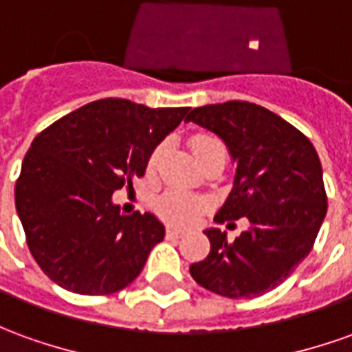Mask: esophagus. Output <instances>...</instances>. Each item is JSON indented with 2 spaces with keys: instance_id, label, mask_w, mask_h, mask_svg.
Wrapping results in <instances>:
<instances>
[{
  "instance_id": "34e87169",
  "label": "esophagus",
  "mask_w": 352,
  "mask_h": 352,
  "mask_svg": "<svg viewBox=\"0 0 352 352\" xmlns=\"http://www.w3.org/2000/svg\"><path fill=\"white\" fill-rule=\"evenodd\" d=\"M168 236L169 238H179V236H183L184 234V230L183 228H179V227H168Z\"/></svg>"
}]
</instances>
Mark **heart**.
Wrapping results in <instances>:
<instances>
[{"mask_svg":"<svg viewBox=\"0 0 352 352\" xmlns=\"http://www.w3.org/2000/svg\"><path fill=\"white\" fill-rule=\"evenodd\" d=\"M211 142H215L213 137L210 135H196L192 139V151L194 154L200 152L204 146H208ZM160 148L152 152L151 160H148V168H154L158 162ZM154 208L164 219H168L171 223H190L201 210V200L194 198L190 194H184L181 190H168L166 194H162Z\"/></svg>","mask_w":352,"mask_h":352,"instance_id":"obj_1","label":"heart"}]
</instances>
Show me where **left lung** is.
Returning a JSON list of instances; mask_svg holds the SVG:
<instances>
[{"instance_id":"obj_1","label":"left lung","mask_w":352,"mask_h":352,"mask_svg":"<svg viewBox=\"0 0 352 352\" xmlns=\"http://www.w3.org/2000/svg\"><path fill=\"white\" fill-rule=\"evenodd\" d=\"M186 122L217 135L236 166L232 190L215 221H250L234 242L219 228H206L210 255L190 265V276L230 299L263 296L311 253L326 217L318 154L294 125L245 100L194 108Z\"/></svg>"}]
</instances>
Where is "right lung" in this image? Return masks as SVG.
Here are the masks:
<instances>
[{
	"mask_svg": "<svg viewBox=\"0 0 352 352\" xmlns=\"http://www.w3.org/2000/svg\"><path fill=\"white\" fill-rule=\"evenodd\" d=\"M186 112L102 99L34 139L14 204L34 259L55 284L107 296L141 274L166 227L148 211L122 215L112 194L144 175L154 148Z\"/></svg>",
	"mask_w": 352,
	"mask_h": 352,
	"instance_id": "right-lung-1",
	"label": "right lung"
}]
</instances>
